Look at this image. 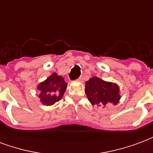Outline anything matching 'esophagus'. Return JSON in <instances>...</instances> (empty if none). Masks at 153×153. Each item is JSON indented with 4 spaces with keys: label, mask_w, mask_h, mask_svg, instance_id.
<instances>
[{
    "label": "esophagus",
    "mask_w": 153,
    "mask_h": 153,
    "mask_svg": "<svg viewBox=\"0 0 153 153\" xmlns=\"http://www.w3.org/2000/svg\"><path fill=\"white\" fill-rule=\"evenodd\" d=\"M83 79V77H79V79H78V81H81V80Z\"/></svg>",
    "instance_id": "34e87169"
}]
</instances>
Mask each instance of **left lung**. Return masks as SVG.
Listing matches in <instances>:
<instances>
[{"mask_svg": "<svg viewBox=\"0 0 153 153\" xmlns=\"http://www.w3.org/2000/svg\"><path fill=\"white\" fill-rule=\"evenodd\" d=\"M85 93L92 106L106 108L120 102V88L115 83L93 77L85 83Z\"/></svg>", "mask_w": 153, "mask_h": 153, "instance_id": "left-lung-1", "label": "left lung"}]
</instances>
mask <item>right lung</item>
Returning <instances> with one entry per match:
<instances>
[{"mask_svg": "<svg viewBox=\"0 0 153 153\" xmlns=\"http://www.w3.org/2000/svg\"><path fill=\"white\" fill-rule=\"evenodd\" d=\"M66 88L67 83L65 82L63 77L53 73L37 87L40 102L46 106L53 105L62 98Z\"/></svg>", "mask_w": 153, "mask_h": 153, "instance_id": "right-lung-1", "label": "right lung"}]
</instances>
